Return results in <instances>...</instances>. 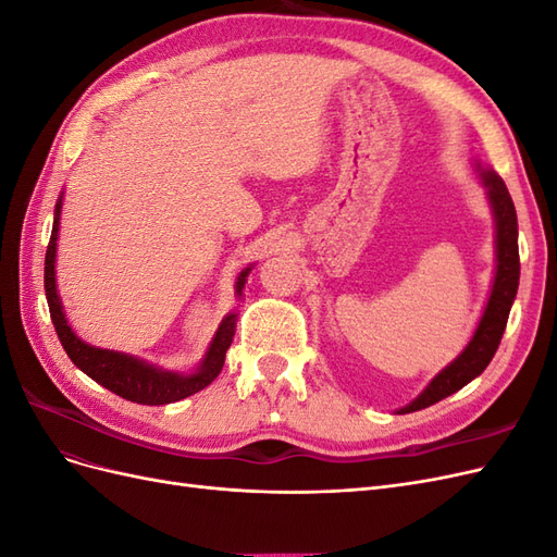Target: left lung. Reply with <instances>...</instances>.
Instances as JSON below:
<instances>
[{
    "mask_svg": "<svg viewBox=\"0 0 557 557\" xmlns=\"http://www.w3.org/2000/svg\"><path fill=\"white\" fill-rule=\"evenodd\" d=\"M479 172V181L485 188L487 205L493 211L495 221V276L491 285V295H487L485 309L481 313L479 325L471 334L469 344L450 364H446L440 374H436L425 391L416 399H411L407 407L397 409L395 413H411L425 407H432L440 399L458 393L469 381L483 374V369L491 364L495 350L502 342L504 327H507L509 311L518 293V278H520V260H518V218L511 195L504 181L493 172L485 170L481 162L474 164Z\"/></svg>",
    "mask_w": 557,
    "mask_h": 557,
    "instance_id": "obj_1",
    "label": "left lung"
}]
</instances>
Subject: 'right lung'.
<instances>
[{"mask_svg":"<svg viewBox=\"0 0 557 557\" xmlns=\"http://www.w3.org/2000/svg\"><path fill=\"white\" fill-rule=\"evenodd\" d=\"M62 199L64 193H60V199L55 205L53 215V234H50L48 250H46V267H44V288L50 309V320H53L55 332L60 336V344L66 350L70 360L81 369L83 374H88L99 385H104L107 391L121 395L123 399L148 404V407H160V404H172L178 399L190 397L221 374L225 364V352L234 339V330H237V309L230 311L221 325H218L213 339L205 352V358L193 369V372H174V369H162L153 362H146L137 356L121 350L97 348L90 346L76 336L72 330L70 320L64 315L62 299L58 295V281H55V256H58V234H60V213H62ZM250 267L237 276L234 283V295L242 299L244 285L248 281Z\"/></svg>","mask_w":557,"mask_h":557,"instance_id":"right-lung-1","label":"right lung"}]
</instances>
